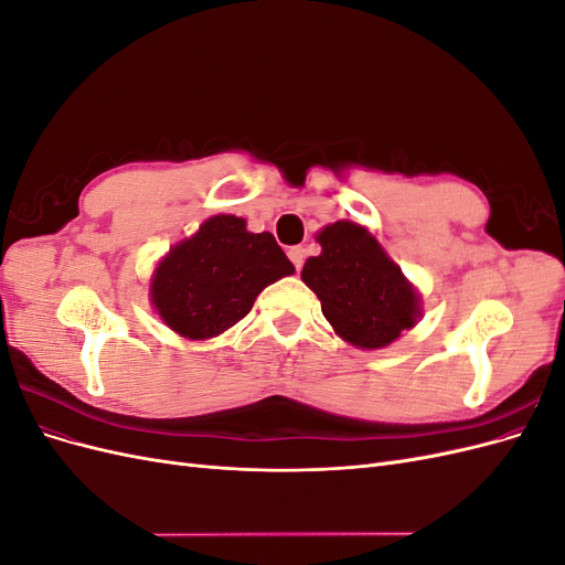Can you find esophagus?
Listing matches in <instances>:
<instances>
[{
	"label": "esophagus",
	"instance_id": "esophagus-1",
	"mask_svg": "<svg viewBox=\"0 0 565 565\" xmlns=\"http://www.w3.org/2000/svg\"><path fill=\"white\" fill-rule=\"evenodd\" d=\"M287 256H289V262L295 264V268H297V273H299V270H301V266H303V256H306V249H303V247H289Z\"/></svg>",
	"mask_w": 565,
	"mask_h": 565
}]
</instances>
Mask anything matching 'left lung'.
I'll return each mask as SVG.
<instances>
[{
  "instance_id": "obj_1",
  "label": "left lung",
  "mask_w": 565,
  "mask_h": 565,
  "mask_svg": "<svg viewBox=\"0 0 565 565\" xmlns=\"http://www.w3.org/2000/svg\"><path fill=\"white\" fill-rule=\"evenodd\" d=\"M318 243L322 252L303 264L301 280L341 339L382 349L413 328L419 313L415 289L365 228L337 221L320 231Z\"/></svg>"
}]
</instances>
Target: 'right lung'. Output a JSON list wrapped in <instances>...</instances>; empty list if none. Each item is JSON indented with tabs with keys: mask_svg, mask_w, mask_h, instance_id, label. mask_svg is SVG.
<instances>
[{
	"mask_svg": "<svg viewBox=\"0 0 565 565\" xmlns=\"http://www.w3.org/2000/svg\"><path fill=\"white\" fill-rule=\"evenodd\" d=\"M292 273L276 237L249 233L245 218L221 214L164 256L150 297L174 332L210 339L243 320L266 285Z\"/></svg>",
	"mask_w": 565,
	"mask_h": 565,
	"instance_id": "obj_1",
	"label": "right lung"
}]
</instances>
